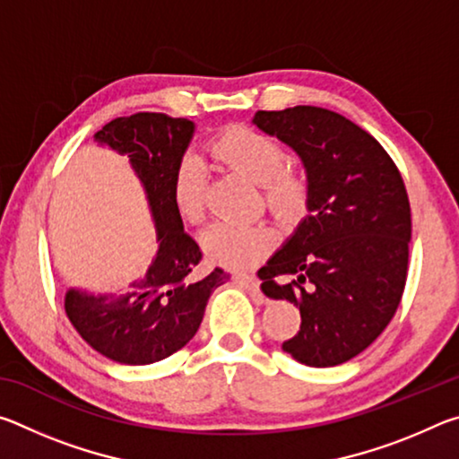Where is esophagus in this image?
<instances>
[{
    "label": "esophagus",
    "instance_id": "1",
    "mask_svg": "<svg viewBox=\"0 0 459 459\" xmlns=\"http://www.w3.org/2000/svg\"><path fill=\"white\" fill-rule=\"evenodd\" d=\"M235 279H237V283H238L240 287H245V290L255 293V295H257V298L263 301V293H261V290H259V279H257V277H255L253 273H238Z\"/></svg>",
    "mask_w": 459,
    "mask_h": 459
}]
</instances>
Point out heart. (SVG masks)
<instances>
[{"label":"heart","mask_w":459,"mask_h":459,"mask_svg":"<svg viewBox=\"0 0 459 459\" xmlns=\"http://www.w3.org/2000/svg\"><path fill=\"white\" fill-rule=\"evenodd\" d=\"M224 164L263 184L271 212L279 219H295L306 211L309 180L301 169L287 166L283 143L259 129L238 126L222 131L211 143ZM206 168L196 155H184L172 178V202L180 219L198 224L206 212ZM273 243V230L265 222H216L200 235L202 251L224 267L243 269L263 257Z\"/></svg>","instance_id":"heart-1"}]
</instances>
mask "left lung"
I'll return each mask as SVG.
<instances>
[{"label": "left lung", "instance_id": "1", "mask_svg": "<svg viewBox=\"0 0 459 459\" xmlns=\"http://www.w3.org/2000/svg\"><path fill=\"white\" fill-rule=\"evenodd\" d=\"M253 123L299 153L309 180V214L259 269L261 290L299 306V332L283 351L306 367H336L367 351L401 304L411 240L405 182L368 131L330 108L257 111ZM285 274L294 279L279 284Z\"/></svg>", "mask_w": 459, "mask_h": 459}]
</instances>
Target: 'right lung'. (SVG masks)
<instances>
[{
  "label": "right lung",
  "instance_id": "add662e5",
  "mask_svg": "<svg viewBox=\"0 0 459 459\" xmlns=\"http://www.w3.org/2000/svg\"><path fill=\"white\" fill-rule=\"evenodd\" d=\"M194 123L164 113L117 117L97 131L99 143L127 155L150 202L158 255L145 277L121 295L71 290L65 309L89 346L119 364H153L184 348L198 332L206 301L230 275L214 269L196 275L200 247L184 232L172 202V178L188 147Z\"/></svg>",
  "mask_w": 459,
  "mask_h": 459
}]
</instances>
